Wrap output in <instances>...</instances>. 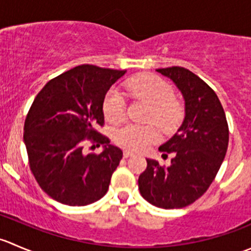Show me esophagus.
Returning <instances> with one entry per match:
<instances>
[{
	"mask_svg": "<svg viewBox=\"0 0 251 251\" xmlns=\"http://www.w3.org/2000/svg\"><path fill=\"white\" fill-rule=\"evenodd\" d=\"M133 153L130 151H124V158H128V156H132Z\"/></svg>",
	"mask_w": 251,
	"mask_h": 251,
	"instance_id": "34e87169",
	"label": "esophagus"
}]
</instances>
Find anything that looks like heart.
I'll return each mask as SVG.
<instances>
[{"instance_id":"1","label":"heart","mask_w":251,"mask_h":251,"mask_svg":"<svg viewBox=\"0 0 251 251\" xmlns=\"http://www.w3.org/2000/svg\"><path fill=\"white\" fill-rule=\"evenodd\" d=\"M132 97L149 104L146 121L153 123L163 132H170L182 119V105L174 97V90L165 80L153 74H141L125 82ZM103 113L109 123H119L125 116V100L118 90H110L103 100ZM158 137L153 125L126 124L115 128L113 140L118 146L132 151L148 148Z\"/></svg>"}]
</instances>
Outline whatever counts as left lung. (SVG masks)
I'll list each match as a JSON object with an SVG mask.
<instances>
[{
  "mask_svg": "<svg viewBox=\"0 0 251 251\" xmlns=\"http://www.w3.org/2000/svg\"><path fill=\"white\" fill-rule=\"evenodd\" d=\"M173 80L184 100V119L173 137L159 147L173 153L169 166L147 159L138 188L148 203L181 209L194 203L214 181L228 147V125L221 102L211 87L182 67L156 69Z\"/></svg>",
  "mask_w": 251,
  "mask_h": 251,
  "instance_id": "left-lung-1",
  "label": "left lung"
}]
</instances>
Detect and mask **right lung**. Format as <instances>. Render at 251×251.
<instances>
[{"mask_svg": "<svg viewBox=\"0 0 251 251\" xmlns=\"http://www.w3.org/2000/svg\"><path fill=\"white\" fill-rule=\"evenodd\" d=\"M125 73L78 65L48 81L32 102L24 124L30 170L54 201L83 206L108 192L123 151L96 127L104 124L105 95ZM86 140L104 144L102 153H83Z\"/></svg>", "mask_w": 251, "mask_h": 251, "instance_id": "obj_1", "label": "right lung"}]
</instances>
